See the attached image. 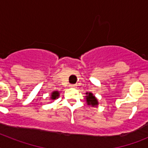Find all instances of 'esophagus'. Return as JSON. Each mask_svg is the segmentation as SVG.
<instances>
[{
	"mask_svg": "<svg viewBox=\"0 0 148 148\" xmlns=\"http://www.w3.org/2000/svg\"><path fill=\"white\" fill-rule=\"evenodd\" d=\"M70 87H71V88H75V87H76V85H75V84H70Z\"/></svg>",
	"mask_w": 148,
	"mask_h": 148,
	"instance_id": "34e87169",
	"label": "esophagus"
}]
</instances>
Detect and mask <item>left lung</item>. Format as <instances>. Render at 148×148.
I'll use <instances>...</instances> for the list:
<instances>
[{
  "label": "left lung",
  "mask_w": 148,
  "mask_h": 148,
  "mask_svg": "<svg viewBox=\"0 0 148 148\" xmlns=\"http://www.w3.org/2000/svg\"><path fill=\"white\" fill-rule=\"evenodd\" d=\"M86 101L88 105H91L92 107H95L99 104L98 100L91 92H86Z\"/></svg>",
  "instance_id": "obj_1"
}]
</instances>
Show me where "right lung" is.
<instances>
[{"instance_id":"right-lung-1","label":"right lung","mask_w":148,"mask_h":148,"mask_svg":"<svg viewBox=\"0 0 148 148\" xmlns=\"http://www.w3.org/2000/svg\"><path fill=\"white\" fill-rule=\"evenodd\" d=\"M58 96H59V92H58V91H54V92H53L52 94H51V99L52 100H56V99H58Z\"/></svg>"}]
</instances>
